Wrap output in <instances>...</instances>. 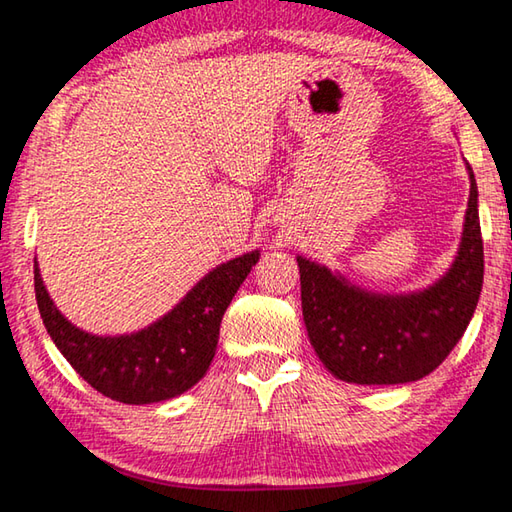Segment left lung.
<instances>
[{
  "label": "left lung",
  "instance_id": "8db88e82",
  "mask_svg": "<svg viewBox=\"0 0 512 512\" xmlns=\"http://www.w3.org/2000/svg\"><path fill=\"white\" fill-rule=\"evenodd\" d=\"M470 171L461 248L433 287L379 296L348 284L325 266L298 257L302 316L318 359L350 384L388 386L427 377L470 325L483 287V239Z\"/></svg>",
  "mask_w": 512,
  "mask_h": 512
}]
</instances>
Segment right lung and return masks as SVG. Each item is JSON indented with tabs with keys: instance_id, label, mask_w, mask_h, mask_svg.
<instances>
[{
	"instance_id": "right-lung-1",
	"label": "right lung",
	"mask_w": 512,
	"mask_h": 512,
	"mask_svg": "<svg viewBox=\"0 0 512 512\" xmlns=\"http://www.w3.org/2000/svg\"><path fill=\"white\" fill-rule=\"evenodd\" d=\"M257 259L259 250H253L216 266L167 316L124 336H94L69 323L51 302L38 262L33 282L51 341L94 391L124 404H151L171 400L203 379L225 309Z\"/></svg>"
}]
</instances>
